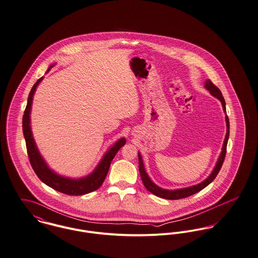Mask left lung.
I'll return each instance as SVG.
<instances>
[{
    "label": "left lung",
    "instance_id": "obj_1",
    "mask_svg": "<svg viewBox=\"0 0 258 258\" xmlns=\"http://www.w3.org/2000/svg\"><path fill=\"white\" fill-rule=\"evenodd\" d=\"M205 88L211 93L212 96H214L215 98H217L218 100H220V102L222 103L223 106V110L224 113L226 114V102L225 99L222 95V92L220 91V89L217 86H215L211 80H206L205 81ZM226 123H227V134L225 137V141L224 144L222 147V152L218 158V161L216 163V166L214 167L212 173L208 176V178H206L203 182H201L197 185L194 186H190V187H186V188H181V189H175V190H167V189H163L159 186H157L154 182H152V180L149 178L148 174L145 171L144 168V164H143V157L141 152L139 151V162H140V173H141V177L143 180V185L144 187L152 194H154L157 197L163 198V199H167V200H178V199H183L186 197H189L191 195H194L198 192H200L201 190H203L204 188H206L210 183L213 182V180L216 178V176L218 175L219 171L222 168V165L224 163L225 160V156L227 153V145H228V141H229V121L228 115H226Z\"/></svg>",
    "mask_w": 258,
    "mask_h": 258
}]
</instances>
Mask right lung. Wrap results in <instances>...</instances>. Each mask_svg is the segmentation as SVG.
<instances>
[{
	"label": "right lung",
	"mask_w": 258,
	"mask_h": 258,
	"mask_svg": "<svg viewBox=\"0 0 258 258\" xmlns=\"http://www.w3.org/2000/svg\"><path fill=\"white\" fill-rule=\"evenodd\" d=\"M54 65L55 63L51 64L48 67L46 73L49 72V70ZM42 79H43V76L39 78L31 88L29 92V98H28L27 108L23 116V132L26 140L31 167L37 175V177L44 184H46L47 186H49L50 188L56 190L58 192H61L66 195H71V196H81V195L91 193L99 189L103 184L109 171L111 162L114 159L116 152L119 150V148H121V146L125 144V139L121 138L118 141H116L114 143V145L107 150V152L104 154L101 161L99 162V164L96 166V168L93 170V172L85 177L70 178V177L62 176L54 170H52L47 165L42 155L40 154L36 146V143L34 142L32 132H31V126H30V113H31L33 95L36 91L38 84L42 81Z\"/></svg>",
	"instance_id": "add662e5"
}]
</instances>
